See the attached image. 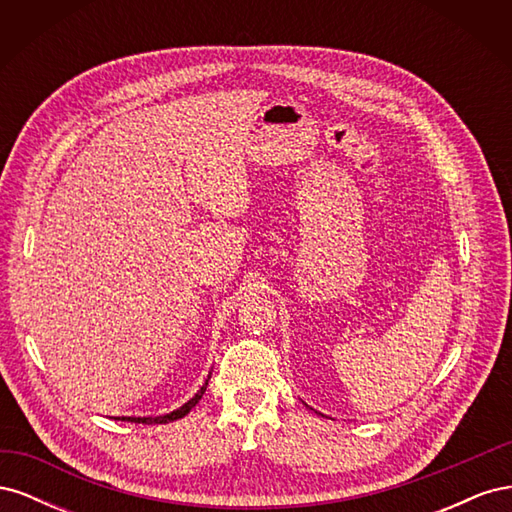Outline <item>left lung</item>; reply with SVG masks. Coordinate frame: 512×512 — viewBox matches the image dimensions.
<instances>
[{
    "instance_id": "left-lung-1",
    "label": "left lung",
    "mask_w": 512,
    "mask_h": 512,
    "mask_svg": "<svg viewBox=\"0 0 512 512\" xmlns=\"http://www.w3.org/2000/svg\"><path fill=\"white\" fill-rule=\"evenodd\" d=\"M318 414H320V412H318Z\"/></svg>"
}]
</instances>
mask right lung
I'll list each match as a JSON object with an SVG mask.
<instances>
[{
    "mask_svg": "<svg viewBox=\"0 0 512 512\" xmlns=\"http://www.w3.org/2000/svg\"><path fill=\"white\" fill-rule=\"evenodd\" d=\"M209 378H211V371H209V376H207V380L203 382V386H200V389L185 401L183 406H179V408H175L173 412H168V414H160V416H115V421H128V423H143V425H160V423H170V421H177V418H183L185 414H188L198 401H200V397L205 395V391H207V384H209Z\"/></svg>",
    "mask_w": 512,
    "mask_h": 512,
    "instance_id": "right-lung-1",
    "label": "right lung"
}]
</instances>
